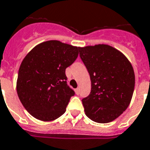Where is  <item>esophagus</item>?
I'll use <instances>...</instances> for the list:
<instances>
[{
    "label": "esophagus",
    "mask_w": 150,
    "mask_h": 150,
    "mask_svg": "<svg viewBox=\"0 0 150 150\" xmlns=\"http://www.w3.org/2000/svg\"><path fill=\"white\" fill-rule=\"evenodd\" d=\"M75 93H76V95H79V88H76V89L75 90Z\"/></svg>",
    "instance_id": "esophagus-1"
}]
</instances>
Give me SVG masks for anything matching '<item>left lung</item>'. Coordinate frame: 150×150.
<instances>
[{"mask_svg":"<svg viewBox=\"0 0 150 150\" xmlns=\"http://www.w3.org/2000/svg\"><path fill=\"white\" fill-rule=\"evenodd\" d=\"M79 56L91 81L90 95L82 99L86 115L95 122L114 121L126 110L134 94L131 64L118 50L106 44L79 47Z\"/></svg>","mask_w":150,"mask_h":150,"instance_id":"obj_1","label":"left lung"}]
</instances>
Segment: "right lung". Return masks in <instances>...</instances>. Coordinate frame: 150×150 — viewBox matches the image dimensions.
<instances>
[{
    "instance_id": "obj_1",
    "label": "right lung",
    "mask_w": 150,
    "mask_h": 150,
    "mask_svg": "<svg viewBox=\"0 0 150 150\" xmlns=\"http://www.w3.org/2000/svg\"><path fill=\"white\" fill-rule=\"evenodd\" d=\"M79 47L49 40L35 46L22 61L16 82L17 95L30 115L49 122L64 115L75 91L67 83L65 70Z\"/></svg>"
}]
</instances>
